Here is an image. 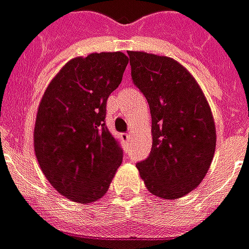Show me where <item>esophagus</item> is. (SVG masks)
I'll return each instance as SVG.
<instances>
[{
	"instance_id": "1",
	"label": "esophagus",
	"mask_w": 249,
	"mask_h": 249,
	"mask_svg": "<svg viewBox=\"0 0 249 249\" xmlns=\"http://www.w3.org/2000/svg\"><path fill=\"white\" fill-rule=\"evenodd\" d=\"M131 139V135L129 133H121V140L123 142H128Z\"/></svg>"
}]
</instances>
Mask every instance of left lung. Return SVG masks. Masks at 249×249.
<instances>
[{
  "instance_id": "1",
  "label": "left lung",
  "mask_w": 249,
  "mask_h": 249,
  "mask_svg": "<svg viewBox=\"0 0 249 249\" xmlns=\"http://www.w3.org/2000/svg\"><path fill=\"white\" fill-rule=\"evenodd\" d=\"M133 84L146 96L153 120V147L136 163L153 195L178 199L195 189L215 151V125L202 89L169 57L128 52Z\"/></svg>"
}]
</instances>
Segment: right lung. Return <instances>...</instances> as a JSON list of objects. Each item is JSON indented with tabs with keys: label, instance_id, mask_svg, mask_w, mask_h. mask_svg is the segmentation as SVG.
<instances>
[{
	"label": "right lung",
	"instance_id": "right-lung-1",
	"mask_svg": "<svg viewBox=\"0 0 249 249\" xmlns=\"http://www.w3.org/2000/svg\"><path fill=\"white\" fill-rule=\"evenodd\" d=\"M124 53L75 58L54 77L36 114L34 148L49 182L73 202L101 199L123 162L106 126L107 98L123 80Z\"/></svg>",
	"mask_w": 249,
	"mask_h": 249
}]
</instances>
